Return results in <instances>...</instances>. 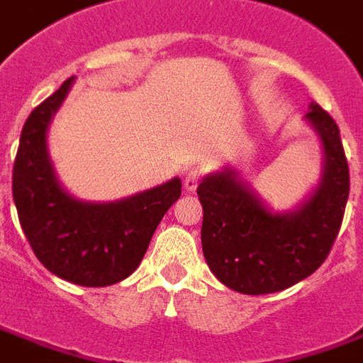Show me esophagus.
Listing matches in <instances>:
<instances>
[{
  "instance_id": "34e87169",
  "label": "esophagus",
  "mask_w": 363,
  "mask_h": 363,
  "mask_svg": "<svg viewBox=\"0 0 363 363\" xmlns=\"http://www.w3.org/2000/svg\"><path fill=\"white\" fill-rule=\"evenodd\" d=\"M200 177H202V173H200L198 169H192V171H189V173L184 174V190L194 192L196 186H198V182H200Z\"/></svg>"
}]
</instances>
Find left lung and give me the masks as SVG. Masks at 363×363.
I'll list each match as a JSON object with an SVG mask.
<instances>
[{"mask_svg":"<svg viewBox=\"0 0 363 363\" xmlns=\"http://www.w3.org/2000/svg\"><path fill=\"white\" fill-rule=\"evenodd\" d=\"M304 115L321 147V174L292 209L271 208L236 167L198 184L202 250L219 283L242 294H269L310 277L339 235L350 177L337 123L311 101Z\"/></svg>","mask_w":363,"mask_h":363,"instance_id":"obj_1","label":"left lung"}]
</instances>
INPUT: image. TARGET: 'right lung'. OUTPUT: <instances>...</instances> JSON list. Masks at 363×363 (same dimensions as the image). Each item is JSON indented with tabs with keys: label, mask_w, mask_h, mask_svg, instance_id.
Segmentation results:
<instances>
[{
	"label": "right lung",
	"mask_w": 363,
	"mask_h": 363,
	"mask_svg": "<svg viewBox=\"0 0 363 363\" xmlns=\"http://www.w3.org/2000/svg\"><path fill=\"white\" fill-rule=\"evenodd\" d=\"M74 84L65 80L26 119L13 167L18 221L45 269L80 286H107L140 265L157 225L181 196V179L115 202L80 200L61 184L48 133Z\"/></svg>",
	"instance_id": "obj_1"
}]
</instances>
